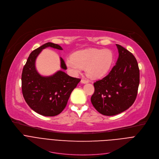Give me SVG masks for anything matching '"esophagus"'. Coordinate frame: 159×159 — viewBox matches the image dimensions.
<instances>
[{"label":"esophagus","mask_w":159,"mask_h":159,"mask_svg":"<svg viewBox=\"0 0 159 159\" xmlns=\"http://www.w3.org/2000/svg\"><path fill=\"white\" fill-rule=\"evenodd\" d=\"M89 81L88 80H87V79H82V80H81V83H83V84L87 83H89Z\"/></svg>","instance_id":"obj_1"}]
</instances>
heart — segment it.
I'll use <instances>...</instances> for the list:
<instances>
[{
    "label": "heart",
    "instance_id": "obj_1",
    "mask_svg": "<svg viewBox=\"0 0 159 159\" xmlns=\"http://www.w3.org/2000/svg\"><path fill=\"white\" fill-rule=\"evenodd\" d=\"M111 50L105 49H88L76 52L66 59V65L74 75L80 74L86 68L88 75L92 78H98L109 70L114 60Z\"/></svg>",
    "mask_w": 159,
    "mask_h": 159
}]
</instances>
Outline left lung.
<instances>
[{"label":"left lung","mask_w":159,"mask_h":159,"mask_svg":"<svg viewBox=\"0 0 159 159\" xmlns=\"http://www.w3.org/2000/svg\"><path fill=\"white\" fill-rule=\"evenodd\" d=\"M119 57L107 76L94 83L92 105L104 116L119 114L134 102L139 85V69L132 53L116 44Z\"/></svg>","instance_id":"1"}]
</instances>
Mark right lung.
I'll return each mask as SVG.
<instances>
[{
	"mask_svg": "<svg viewBox=\"0 0 159 159\" xmlns=\"http://www.w3.org/2000/svg\"><path fill=\"white\" fill-rule=\"evenodd\" d=\"M62 50L58 44L48 42L34 50L28 57L22 74V90L24 98L29 107L43 116H55L65 108L71 92L81 81L69 76L63 70L51 76H43L38 72L35 62L42 51L47 48ZM60 67H67L60 57Z\"/></svg>",
	"mask_w": 159,
	"mask_h": 159,
	"instance_id": "1",
	"label": "right lung"
}]
</instances>
